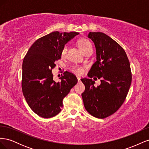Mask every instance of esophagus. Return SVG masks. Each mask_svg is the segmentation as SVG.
<instances>
[{
	"label": "esophagus",
	"instance_id": "34e87169",
	"mask_svg": "<svg viewBox=\"0 0 149 149\" xmlns=\"http://www.w3.org/2000/svg\"><path fill=\"white\" fill-rule=\"evenodd\" d=\"M77 79H78V81H79L80 79H81V78L79 77V76H77Z\"/></svg>",
	"mask_w": 149,
	"mask_h": 149
}]
</instances>
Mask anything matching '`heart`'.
<instances>
[{
  "label": "heart",
  "mask_w": 149,
  "mask_h": 149,
  "mask_svg": "<svg viewBox=\"0 0 149 149\" xmlns=\"http://www.w3.org/2000/svg\"><path fill=\"white\" fill-rule=\"evenodd\" d=\"M78 45L80 50L83 53H84L86 52L88 49L92 47L91 43L88 40L85 39V38H82L79 40L78 42ZM67 49H68L67 45H65L63 48L61 50L62 56H65L66 55ZM72 71L76 74H81L84 73V68L81 66H75L73 68H72Z\"/></svg>",
  "instance_id": "b5f03b06"
}]
</instances>
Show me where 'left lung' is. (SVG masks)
Masks as SVG:
<instances>
[{"label":"left lung","instance_id":"left-lung-1","mask_svg":"<svg viewBox=\"0 0 149 149\" xmlns=\"http://www.w3.org/2000/svg\"><path fill=\"white\" fill-rule=\"evenodd\" d=\"M88 37L95 45L96 61L88 73L90 79H81L85 85L81 96L86 110L104 119L118 111L127 95L132 81L130 63L124 49L106 34L90 31ZM93 76L102 78L97 87Z\"/></svg>","mask_w":149,"mask_h":149}]
</instances>
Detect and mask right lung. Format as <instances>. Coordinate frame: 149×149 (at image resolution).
<instances>
[{"mask_svg":"<svg viewBox=\"0 0 149 149\" xmlns=\"http://www.w3.org/2000/svg\"><path fill=\"white\" fill-rule=\"evenodd\" d=\"M79 33L53 31L38 39L29 48L22 64V92L35 113L50 118L61 111L63 100L77 83L76 76L65 71L60 82L53 80L52 69L61 57L63 48Z\"/></svg>","mask_w":149,"mask_h":149,"instance_id":"obj_1","label":"right lung"}]
</instances>
